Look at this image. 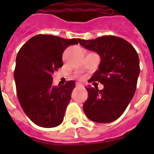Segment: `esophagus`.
<instances>
[{"instance_id":"esophagus-1","label":"esophagus","mask_w":154,"mask_h":154,"mask_svg":"<svg viewBox=\"0 0 154 154\" xmlns=\"http://www.w3.org/2000/svg\"><path fill=\"white\" fill-rule=\"evenodd\" d=\"M83 86V84H81V83H76V87L77 88H79V87H82Z\"/></svg>"}]
</instances>
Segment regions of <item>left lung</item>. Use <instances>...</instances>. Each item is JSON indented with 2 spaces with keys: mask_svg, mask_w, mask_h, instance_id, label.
I'll use <instances>...</instances> for the list:
<instances>
[{
  "mask_svg": "<svg viewBox=\"0 0 154 154\" xmlns=\"http://www.w3.org/2000/svg\"><path fill=\"white\" fill-rule=\"evenodd\" d=\"M78 40L80 45L100 55V66L91 80L103 85L102 90L96 86L86 87L88 97L83 111L92 122H114L123 114L134 96L140 73L137 52L130 43L114 35Z\"/></svg>",
  "mask_w": 154,
  "mask_h": 154,
  "instance_id": "left-lung-1",
  "label": "left lung"
}]
</instances>
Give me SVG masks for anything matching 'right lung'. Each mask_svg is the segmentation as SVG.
<instances>
[{
    "instance_id": "obj_1",
    "label": "right lung",
    "mask_w": 154,
    "mask_h": 154,
    "mask_svg": "<svg viewBox=\"0 0 154 154\" xmlns=\"http://www.w3.org/2000/svg\"><path fill=\"white\" fill-rule=\"evenodd\" d=\"M78 41L39 34L29 38L18 51L14 71L17 96L35 125L50 128L63 122L75 82L55 86L52 74L63 66L65 50Z\"/></svg>"
}]
</instances>
